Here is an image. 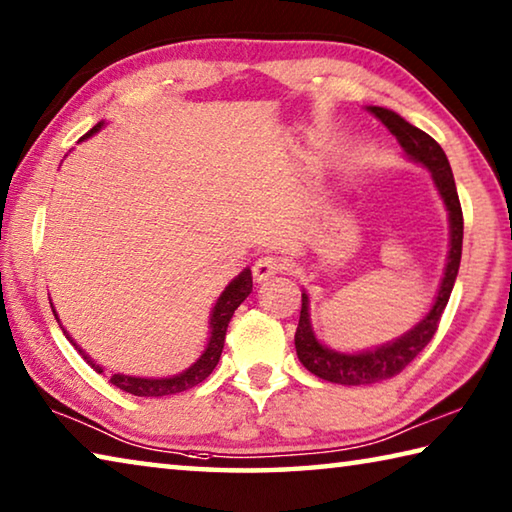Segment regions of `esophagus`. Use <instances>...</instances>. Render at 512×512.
I'll use <instances>...</instances> for the list:
<instances>
[{
  "mask_svg": "<svg viewBox=\"0 0 512 512\" xmlns=\"http://www.w3.org/2000/svg\"><path fill=\"white\" fill-rule=\"evenodd\" d=\"M284 268H287V262H284L282 257L262 255L253 266V275H255L257 282H262V280H268V277L282 273Z\"/></svg>",
  "mask_w": 512,
  "mask_h": 512,
  "instance_id": "esophagus-1",
  "label": "esophagus"
}]
</instances>
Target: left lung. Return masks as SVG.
Instances as JSON below:
<instances>
[{
    "instance_id": "obj_1",
    "label": "left lung",
    "mask_w": 512,
    "mask_h": 512,
    "mask_svg": "<svg viewBox=\"0 0 512 512\" xmlns=\"http://www.w3.org/2000/svg\"><path fill=\"white\" fill-rule=\"evenodd\" d=\"M368 110L395 135V140L400 142L404 153L409 155L411 160L424 164V167L431 171L433 185H436L438 194L443 198L449 212V255L443 282H440L438 296L433 300L429 314L422 316L420 323L413 325L409 332L400 336V339L388 341L375 350L345 354L329 350L327 345L320 343L314 334V327H311L309 296L302 293V309L296 329L298 359L302 366L309 372H314L316 377L343 386H368L400 375V372L427 348V343L433 339V334H436L440 316H443V311L447 307V300L452 296L463 250V210L461 201H458L454 173L452 167H449L445 151L440 149V144L433 140L431 135L409 124V121L402 119L397 112L379 106H368Z\"/></svg>"
}]
</instances>
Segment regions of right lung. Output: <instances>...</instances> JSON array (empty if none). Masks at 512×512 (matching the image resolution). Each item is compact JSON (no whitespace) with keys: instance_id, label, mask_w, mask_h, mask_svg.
<instances>
[{"instance_id":"1","label":"right lung","mask_w":512,"mask_h":512,"mask_svg":"<svg viewBox=\"0 0 512 512\" xmlns=\"http://www.w3.org/2000/svg\"><path fill=\"white\" fill-rule=\"evenodd\" d=\"M103 121H99L97 126L90 128L88 133H85L81 140H88L97 131H101ZM250 291H253V273H250V268H244L235 280H232L225 291L216 300V305L212 309V316H210V341H207V348L203 350L201 357H198L196 363H192L187 370L180 372V375H173V377H160V379H146V377H131V375H117L110 377V384L121 388V391L137 395V397H164V395H176V393H183L189 391V388H194L196 384H201L203 379H207L212 375V370L216 368V363L221 359V352H223V343H225V332H228V323L232 314H235V309L244 302ZM54 309V307H51ZM54 316H58L54 311ZM58 320V318H56ZM60 325V320H58ZM63 334L67 336V341L76 345L72 336L67 334V329L63 327ZM76 350L79 354H83V359L90 363V366L103 372V368L99 363H94L88 354H85L79 345H76Z\"/></svg>"}]
</instances>
